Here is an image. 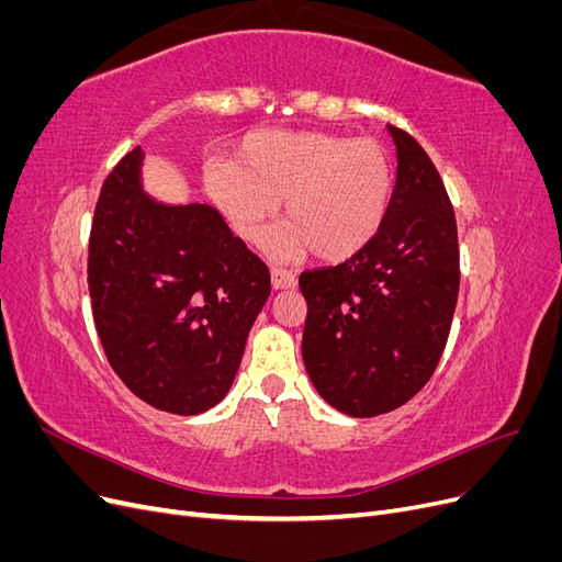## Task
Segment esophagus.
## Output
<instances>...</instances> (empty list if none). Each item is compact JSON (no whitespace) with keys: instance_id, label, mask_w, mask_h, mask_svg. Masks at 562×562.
Here are the masks:
<instances>
[{"instance_id":"1","label":"esophagus","mask_w":562,"mask_h":562,"mask_svg":"<svg viewBox=\"0 0 562 562\" xmlns=\"http://www.w3.org/2000/svg\"><path fill=\"white\" fill-rule=\"evenodd\" d=\"M271 285H274V291H285V288L295 285V277L291 274V271L274 267L271 269Z\"/></svg>"}]
</instances>
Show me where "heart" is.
Segmentation results:
<instances>
[{
	"instance_id": "1",
	"label": "heart",
	"mask_w": 562,
	"mask_h": 562,
	"mask_svg": "<svg viewBox=\"0 0 562 562\" xmlns=\"http://www.w3.org/2000/svg\"><path fill=\"white\" fill-rule=\"evenodd\" d=\"M206 192L232 229L258 244L277 213L288 223L269 248L295 258L307 248L318 260L342 262L382 232L394 196V166L382 143L326 131H255L234 145L232 161L203 171Z\"/></svg>"
}]
</instances>
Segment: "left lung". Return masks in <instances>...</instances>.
<instances>
[{"mask_svg":"<svg viewBox=\"0 0 562 562\" xmlns=\"http://www.w3.org/2000/svg\"><path fill=\"white\" fill-rule=\"evenodd\" d=\"M386 128L398 171L382 232L347 262L300 274L304 368L318 396L349 417L396 411L429 382L459 293L443 180L413 135Z\"/></svg>","mask_w":562,"mask_h":562,"instance_id":"8db88e82","label":"left lung"}]
</instances>
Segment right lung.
<instances>
[{
  "mask_svg": "<svg viewBox=\"0 0 562 562\" xmlns=\"http://www.w3.org/2000/svg\"><path fill=\"white\" fill-rule=\"evenodd\" d=\"M135 147L108 176L89 241V293L112 370L135 396L201 415L227 396L269 297V269L209 203H164Z\"/></svg>",
  "mask_w": 562,
  "mask_h": 562,
  "instance_id": "add662e5",
  "label": "right lung"
}]
</instances>
